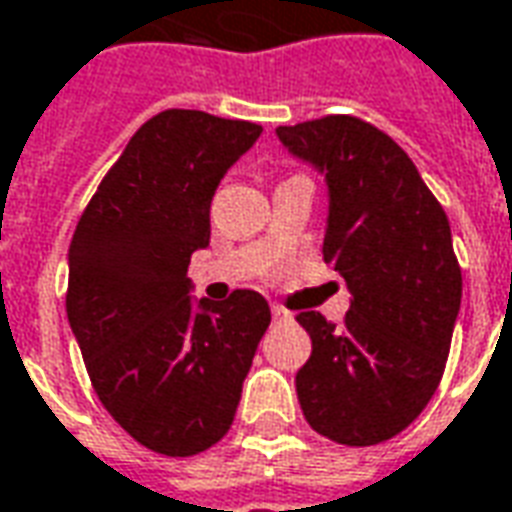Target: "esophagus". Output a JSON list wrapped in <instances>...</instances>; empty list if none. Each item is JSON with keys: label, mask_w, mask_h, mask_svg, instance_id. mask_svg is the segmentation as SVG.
<instances>
[{"label": "esophagus", "mask_w": 512, "mask_h": 512, "mask_svg": "<svg viewBox=\"0 0 512 512\" xmlns=\"http://www.w3.org/2000/svg\"><path fill=\"white\" fill-rule=\"evenodd\" d=\"M270 312H273V320H290V312H287V309H284V306H273V309H270Z\"/></svg>", "instance_id": "1"}]
</instances>
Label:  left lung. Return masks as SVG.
Here are the masks:
<instances>
[{
  "instance_id": "left-lung-1",
  "label": "left lung",
  "mask_w": 512,
  "mask_h": 512,
  "mask_svg": "<svg viewBox=\"0 0 512 512\" xmlns=\"http://www.w3.org/2000/svg\"><path fill=\"white\" fill-rule=\"evenodd\" d=\"M276 136L326 181L323 259L351 290L340 326L320 312L298 315L312 337L295 376L298 401L323 438L373 446L424 412L446 368L463 298L449 220L410 155L357 116Z\"/></svg>"
}]
</instances>
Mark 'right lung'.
I'll list each match as a JSON object with an SVG mask.
<instances>
[{"label":"right lung","mask_w":512,"mask_h":512,"mask_svg":"<svg viewBox=\"0 0 512 512\" xmlns=\"http://www.w3.org/2000/svg\"><path fill=\"white\" fill-rule=\"evenodd\" d=\"M262 128L206 111L144 122L102 178L69 245L66 315L102 407L167 457L231 429L270 306L259 292L192 298V253L209 248L211 197Z\"/></svg>","instance_id":"obj_1"}]
</instances>
